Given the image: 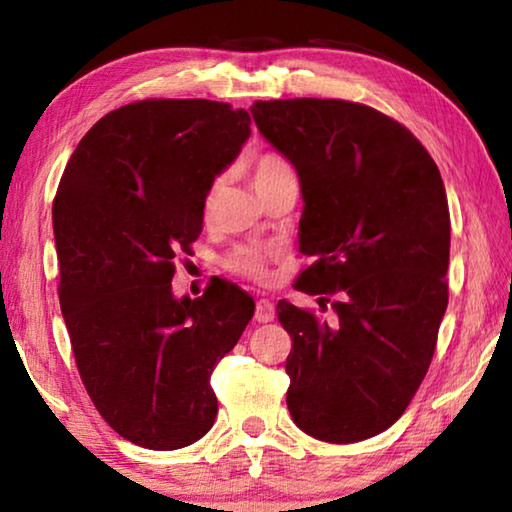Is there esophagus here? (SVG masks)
I'll list each match as a JSON object with an SVG mask.
<instances>
[{
  "label": "esophagus",
  "mask_w": 512,
  "mask_h": 512,
  "mask_svg": "<svg viewBox=\"0 0 512 512\" xmlns=\"http://www.w3.org/2000/svg\"><path fill=\"white\" fill-rule=\"evenodd\" d=\"M275 318V305L268 298H259L255 302V320L257 323H271Z\"/></svg>",
  "instance_id": "34e87169"
}]
</instances>
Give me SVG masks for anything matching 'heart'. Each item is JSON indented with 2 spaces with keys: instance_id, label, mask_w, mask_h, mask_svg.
I'll return each instance as SVG.
<instances>
[{
  "instance_id": "obj_1",
  "label": "heart",
  "mask_w": 512,
  "mask_h": 512,
  "mask_svg": "<svg viewBox=\"0 0 512 512\" xmlns=\"http://www.w3.org/2000/svg\"><path fill=\"white\" fill-rule=\"evenodd\" d=\"M291 173H293L291 164L277 153H259L250 160V176H253V185L259 194L266 192V189L275 185L280 178L291 176ZM221 187H223V176H214L212 183L207 185L205 201H203L205 214L214 207L216 198L221 194ZM275 257H277L275 246L241 244L225 255V268L239 277H246V280L266 282L268 264H271Z\"/></svg>"
}]
</instances>
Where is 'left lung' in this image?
Here are the masks:
<instances>
[{
    "instance_id": "left-lung-1",
    "label": "left lung",
    "mask_w": 512,
    "mask_h": 512,
    "mask_svg": "<svg viewBox=\"0 0 512 512\" xmlns=\"http://www.w3.org/2000/svg\"><path fill=\"white\" fill-rule=\"evenodd\" d=\"M253 119L298 171L296 289L316 311L277 302L291 336L287 406L325 443L386 431L418 391L445 316L449 207L440 171L409 128L343 99L255 101Z\"/></svg>"
}]
</instances>
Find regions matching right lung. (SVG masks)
I'll use <instances>...</instances> for the list:
<instances>
[{
    "label": "right lung",
    "mask_w": 512,
    "mask_h": 512,
    "mask_svg": "<svg viewBox=\"0 0 512 512\" xmlns=\"http://www.w3.org/2000/svg\"><path fill=\"white\" fill-rule=\"evenodd\" d=\"M250 115L207 99H144L101 117L54 198L58 298L81 381L131 443L169 452L212 429L214 366L255 300L216 280L176 300L171 280L203 230L207 185L237 158Z\"/></svg>",
    "instance_id": "right-lung-1"
}]
</instances>
